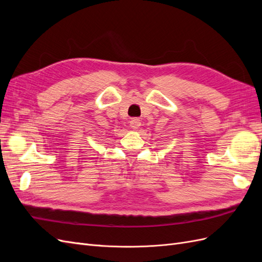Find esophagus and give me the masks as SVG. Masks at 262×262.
Here are the masks:
<instances>
[{"label":"esophagus","mask_w":262,"mask_h":262,"mask_svg":"<svg viewBox=\"0 0 262 262\" xmlns=\"http://www.w3.org/2000/svg\"><path fill=\"white\" fill-rule=\"evenodd\" d=\"M130 126H131V129H133V130H138L140 126H141V120H140V119H138V118L131 119V120H130Z\"/></svg>","instance_id":"34e87169"}]
</instances>
